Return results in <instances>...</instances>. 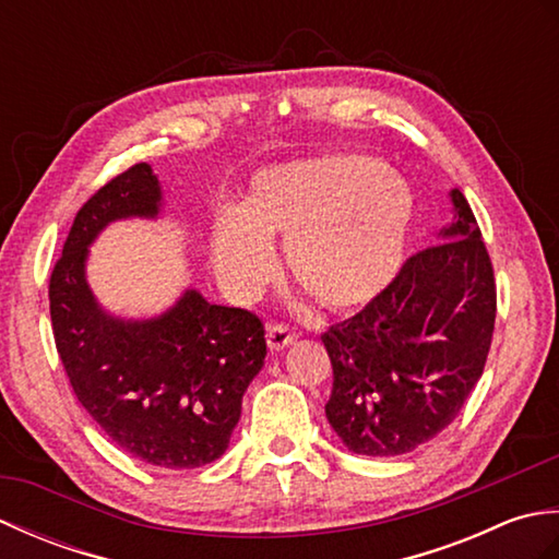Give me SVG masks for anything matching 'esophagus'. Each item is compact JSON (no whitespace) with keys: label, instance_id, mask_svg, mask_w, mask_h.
<instances>
[{"label":"esophagus","instance_id":"34e87169","mask_svg":"<svg viewBox=\"0 0 559 559\" xmlns=\"http://www.w3.org/2000/svg\"><path fill=\"white\" fill-rule=\"evenodd\" d=\"M295 341V334L286 324H269L266 329V343L271 350H283Z\"/></svg>","mask_w":559,"mask_h":559}]
</instances>
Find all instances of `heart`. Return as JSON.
<instances>
[{
    "label": "heart",
    "mask_w": 559,
    "mask_h": 559,
    "mask_svg": "<svg viewBox=\"0 0 559 559\" xmlns=\"http://www.w3.org/2000/svg\"><path fill=\"white\" fill-rule=\"evenodd\" d=\"M415 218L411 185L370 156H324L261 170L242 206L213 216L218 276L252 295L276 269L273 237H288V264L334 310L377 300L401 271Z\"/></svg>",
    "instance_id": "1"
}]
</instances>
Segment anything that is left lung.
I'll use <instances>...</instances> for the list:
<instances>
[{
	"label": "left lung",
	"instance_id": "left-lung-1",
	"mask_svg": "<svg viewBox=\"0 0 559 559\" xmlns=\"http://www.w3.org/2000/svg\"><path fill=\"white\" fill-rule=\"evenodd\" d=\"M437 245L406 259L391 286L322 336L334 367L326 418L353 454L399 456L454 423L488 360L497 293L466 197Z\"/></svg>",
	"mask_w": 559,
	"mask_h": 559
}]
</instances>
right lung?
Returning a JSON list of instances; mask_svg holds the SVG:
<instances>
[{
    "mask_svg": "<svg viewBox=\"0 0 559 559\" xmlns=\"http://www.w3.org/2000/svg\"><path fill=\"white\" fill-rule=\"evenodd\" d=\"M148 163L100 187L76 213L50 276L57 353L81 406L112 442L151 466L199 468L225 454L242 396L266 358L264 324L187 288L151 319L110 314L86 281L88 247L115 221L158 218Z\"/></svg>",
    "mask_w": 559,
    "mask_h": 559,
    "instance_id": "1",
    "label": "right lung"
}]
</instances>
